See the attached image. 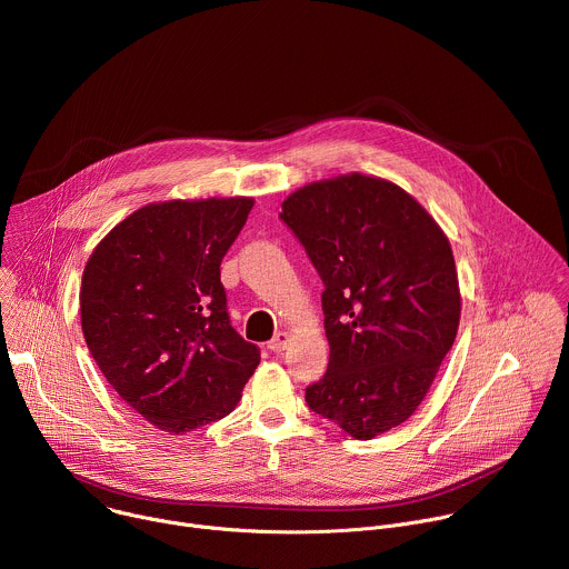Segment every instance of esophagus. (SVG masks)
Listing matches in <instances>:
<instances>
[{"mask_svg": "<svg viewBox=\"0 0 569 569\" xmlns=\"http://www.w3.org/2000/svg\"><path fill=\"white\" fill-rule=\"evenodd\" d=\"M288 345H290V333H288V331H279V333L268 342V349H270L272 353H281V351H286Z\"/></svg>", "mask_w": 569, "mask_h": 569, "instance_id": "34e87169", "label": "esophagus"}]
</instances>
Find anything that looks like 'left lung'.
Masks as SVG:
<instances>
[{
	"label": "left lung",
	"instance_id": "1",
	"mask_svg": "<svg viewBox=\"0 0 569 569\" xmlns=\"http://www.w3.org/2000/svg\"><path fill=\"white\" fill-rule=\"evenodd\" d=\"M279 216L323 281L331 358L308 408L360 441L408 421L459 329L448 236L408 191L362 173L297 189Z\"/></svg>",
	"mask_w": 569,
	"mask_h": 569
}]
</instances>
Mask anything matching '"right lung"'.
<instances>
[{"mask_svg": "<svg viewBox=\"0 0 569 569\" xmlns=\"http://www.w3.org/2000/svg\"><path fill=\"white\" fill-rule=\"evenodd\" d=\"M252 198L150 202L94 248L80 323L112 389L154 428L184 435L227 417L261 362L229 323L220 263Z\"/></svg>", "mask_w": 569, "mask_h": 569, "instance_id": "add662e5", "label": "right lung"}]
</instances>
